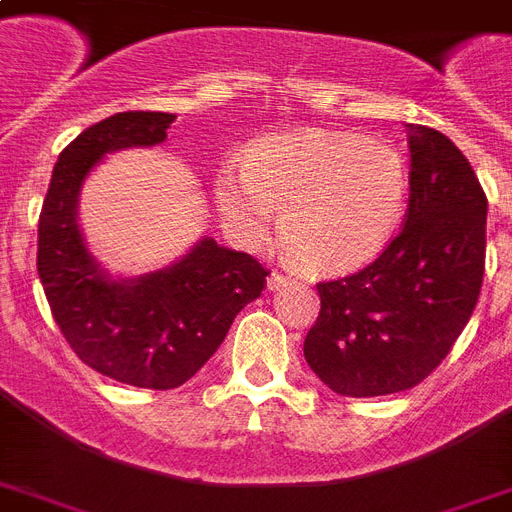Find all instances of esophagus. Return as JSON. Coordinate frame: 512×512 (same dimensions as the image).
<instances>
[{"mask_svg": "<svg viewBox=\"0 0 512 512\" xmlns=\"http://www.w3.org/2000/svg\"><path fill=\"white\" fill-rule=\"evenodd\" d=\"M289 281H292V279H289V276H284V273H279V271H273L271 276H268V289H271V292H273V289L287 287Z\"/></svg>", "mask_w": 512, "mask_h": 512, "instance_id": "1", "label": "esophagus"}]
</instances>
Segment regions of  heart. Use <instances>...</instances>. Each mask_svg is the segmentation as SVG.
Instances as JSON below:
<instances>
[{
    "mask_svg": "<svg viewBox=\"0 0 512 512\" xmlns=\"http://www.w3.org/2000/svg\"><path fill=\"white\" fill-rule=\"evenodd\" d=\"M409 196L404 156L364 135L303 130L249 148L225 164L215 201L225 231L244 247L263 244L281 209V247L311 273H345L380 255Z\"/></svg>",
    "mask_w": 512,
    "mask_h": 512,
    "instance_id": "1",
    "label": "heart"
}]
</instances>
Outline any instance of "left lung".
<instances>
[{"label": "left lung", "instance_id": "left-lung-1", "mask_svg": "<svg viewBox=\"0 0 512 512\" xmlns=\"http://www.w3.org/2000/svg\"><path fill=\"white\" fill-rule=\"evenodd\" d=\"M409 207L380 257L319 281L321 311L305 361L340 396L372 398L420 385L452 350L481 295L486 193L462 151L409 124Z\"/></svg>", "mask_w": 512, "mask_h": 512}]
</instances>
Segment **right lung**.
Here are the masks:
<instances>
[{
    "label": "right lung",
    "mask_w": 512,
    "mask_h": 512,
    "mask_svg": "<svg viewBox=\"0 0 512 512\" xmlns=\"http://www.w3.org/2000/svg\"><path fill=\"white\" fill-rule=\"evenodd\" d=\"M172 122L175 114L124 111L71 140L52 170L36 252L52 319L71 350L95 372L151 390L191 380L268 276L255 257L209 236L175 265L138 279H111L90 255L76 223L84 177L111 151L164 143Z\"/></svg>",
    "instance_id": "obj_1"
}]
</instances>
